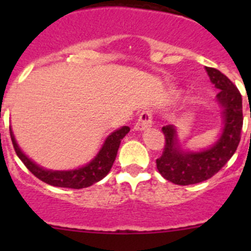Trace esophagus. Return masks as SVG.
I'll use <instances>...</instances> for the list:
<instances>
[{"instance_id": "34e87169", "label": "esophagus", "mask_w": 251, "mask_h": 251, "mask_svg": "<svg viewBox=\"0 0 251 251\" xmlns=\"http://www.w3.org/2000/svg\"><path fill=\"white\" fill-rule=\"evenodd\" d=\"M151 124H153V114L151 110H143L140 114V118H138L137 123L135 125L136 131H142L146 130V128L151 127Z\"/></svg>"}]
</instances>
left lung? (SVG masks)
<instances>
[{"mask_svg": "<svg viewBox=\"0 0 251 251\" xmlns=\"http://www.w3.org/2000/svg\"><path fill=\"white\" fill-rule=\"evenodd\" d=\"M215 87L217 102L222 107L224 130L219 141L201 151H184L179 147L174 125L164 126L165 146L156 159V169L164 178L179 186L203 182L219 173L232 158L240 142L243 127L242 95L225 74L215 68H205ZM251 116V114H250Z\"/></svg>", "mask_w": 251, "mask_h": 251, "instance_id": "8db88e82", "label": "left lung"}]
</instances>
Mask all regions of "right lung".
Returning <instances> with one entry per match:
<instances>
[{"instance_id":"obj_1","label":"right lung","mask_w":251,"mask_h":251,"mask_svg":"<svg viewBox=\"0 0 251 251\" xmlns=\"http://www.w3.org/2000/svg\"><path fill=\"white\" fill-rule=\"evenodd\" d=\"M128 131H130L128 126H123L119 130L114 131L111 135L108 136L107 140L103 143L100 151L96 155V158L92 161H90L87 165L76 169V170L52 171L46 170V169L36 165L34 161L30 160L20 151V148L18 147L16 142V138H14L13 132H12L11 127H9V133H11V140L12 143H13L14 151H16L17 155L19 156V159L24 163V165L26 166L30 173L34 175V176H36L39 179L44 181L45 183L50 184V186L74 189H80L92 186L93 183L100 181L103 177L107 176L108 173L110 171L111 166H113L114 160L116 158L120 142L127 135Z\"/></svg>"}]
</instances>
